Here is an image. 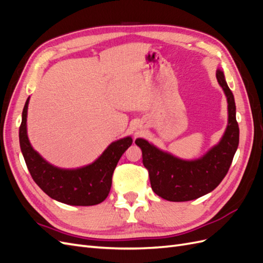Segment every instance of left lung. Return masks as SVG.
<instances>
[{"mask_svg":"<svg viewBox=\"0 0 263 263\" xmlns=\"http://www.w3.org/2000/svg\"><path fill=\"white\" fill-rule=\"evenodd\" d=\"M216 78L227 98L228 125L220 141L203 157L182 160L145 139L135 141L142 151V163L148 170L151 189L166 201H192L212 192L225 178L233 162L239 144L235 99L221 70L217 69Z\"/></svg>","mask_w":263,"mask_h":263,"instance_id":"1","label":"left lung"}]
</instances>
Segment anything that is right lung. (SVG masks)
Masks as SVG:
<instances>
[{"instance_id": "obj_1", "label": "right lung", "mask_w": 263, "mask_h": 263, "mask_svg": "<svg viewBox=\"0 0 263 263\" xmlns=\"http://www.w3.org/2000/svg\"><path fill=\"white\" fill-rule=\"evenodd\" d=\"M27 99L20 126V145L31 178L53 200L76 206L102 203L112 186L113 172L117 162L132 144L125 137L110 144L93 163L78 169H60L47 162L31 147L27 137Z\"/></svg>"}]
</instances>
